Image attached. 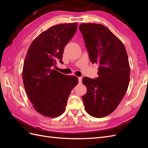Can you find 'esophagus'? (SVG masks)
<instances>
[{
  "instance_id": "34e87169",
  "label": "esophagus",
  "mask_w": 148,
  "mask_h": 148,
  "mask_svg": "<svg viewBox=\"0 0 148 148\" xmlns=\"http://www.w3.org/2000/svg\"><path fill=\"white\" fill-rule=\"evenodd\" d=\"M78 82L79 83H81L82 82V77H78Z\"/></svg>"
}]
</instances>
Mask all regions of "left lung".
<instances>
[{
  "instance_id": "8db88e82",
  "label": "left lung",
  "mask_w": 148,
  "mask_h": 148,
  "mask_svg": "<svg viewBox=\"0 0 148 148\" xmlns=\"http://www.w3.org/2000/svg\"><path fill=\"white\" fill-rule=\"evenodd\" d=\"M83 35L92 64H98L99 77L83 78L87 88L82 96L85 110L92 117H105L116 109L127 91L130 82L128 58L123 44L106 26L82 23Z\"/></svg>"
}]
</instances>
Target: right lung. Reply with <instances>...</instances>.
Returning a JSON list of instances; mask_svg holds the SVG:
<instances>
[{
  "mask_svg": "<svg viewBox=\"0 0 148 148\" xmlns=\"http://www.w3.org/2000/svg\"><path fill=\"white\" fill-rule=\"evenodd\" d=\"M78 24L53 26L41 33L31 44L24 61L23 81L34 108L49 117L64 112L72 89L78 83L75 76L65 75L52 68L63 64L64 48L73 37Z\"/></svg>",
  "mask_w": 148,
  "mask_h": 148,
  "instance_id": "right-lung-1",
  "label": "right lung"
}]
</instances>
